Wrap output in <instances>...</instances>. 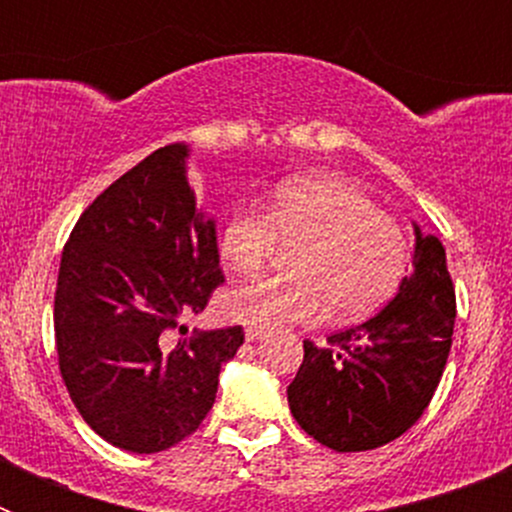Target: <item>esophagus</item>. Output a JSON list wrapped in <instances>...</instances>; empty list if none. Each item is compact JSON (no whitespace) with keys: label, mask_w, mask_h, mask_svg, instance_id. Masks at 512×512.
I'll list each match as a JSON object with an SVG mask.
<instances>
[{"label":"esophagus","mask_w":512,"mask_h":512,"mask_svg":"<svg viewBox=\"0 0 512 512\" xmlns=\"http://www.w3.org/2000/svg\"><path fill=\"white\" fill-rule=\"evenodd\" d=\"M266 330L264 328H256V325H251V328H246V341H259L261 336H264Z\"/></svg>","instance_id":"obj_1"}]
</instances>
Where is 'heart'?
<instances>
[{
	"mask_svg": "<svg viewBox=\"0 0 512 512\" xmlns=\"http://www.w3.org/2000/svg\"><path fill=\"white\" fill-rule=\"evenodd\" d=\"M259 205L230 212L220 233V253L238 274L269 264L277 241L300 243L292 253L297 277H266L230 289L220 307L248 325L315 323L333 315L359 320L395 295L410 246L400 225L374 202L333 176L279 184Z\"/></svg>",
	"mask_w": 512,
	"mask_h": 512,
	"instance_id": "1",
	"label": "heart"
}]
</instances>
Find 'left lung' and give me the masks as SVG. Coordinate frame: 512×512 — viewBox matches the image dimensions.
<instances>
[{"instance_id":"left-lung-1","label":"left lung","mask_w":512,"mask_h":512,"mask_svg":"<svg viewBox=\"0 0 512 512\" xmlns=\"http://www.w3.org/2000/svg\"><path fill=\"white\" fill-rule=\"evenodd\" d=\"M454 318L446 248L415 225L413 271L395 300L325 346L305 341L300 372L287 387L302 431L333 451H369L400 438L441 382Z\"/></svg>"}]
</instances>
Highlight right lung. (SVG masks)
<instances>
[{"label": "right lung", "mask_w": 512, "mask_h": 512, "mask_svg": "<svg viewBox=\"0 0 512 512\" xmlns=\"http://www.w3.org/2000/svg\"><path fill=\"white\" fill-rule=\"evenodd\" d=\"M187 143L122 174L84 210L58 269L56 348L81 418L117 449L156 454L200 428L243 328L194 330L223 284L215 217L197 207ZM182 332L184 339H176Z\"/></svg>", "instance_id": "1"}]
</instances>
